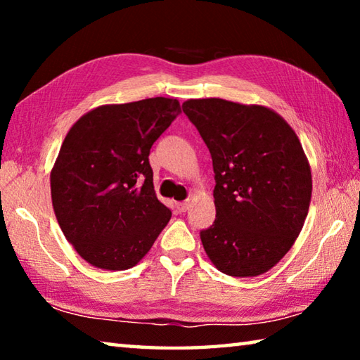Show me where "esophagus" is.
Returning <instances> with one entry per match:
<instances>
[{
    "mask_svg": "<svg viewBox=\"0 0 360 360\" xmlns=\"http://www.w3.org/2000/svg\"><path fill=\"white\" fill-rule=\"evenodd\" d=\"M176 206H178V211L179 212H186L188 210V206H191V203H188V202H179Z\"/></svg>",
    "mask_w": 360,
    "mask_h": 360,
    "instance_id": "esophagus-1",
    "label": "esophagus"
}]
</instances>
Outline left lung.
Returning a JSON list of instances; mask_svg holds the SVG:
<instances>
[{
  "instance_id": "left-lung-1",
  "label": "left lung",
  "mask_w": 360,
  "mask_h": 360,
  "mask_svg": "<svg viewBox=\"0 0 360 360\" xmlns=\"http://www.w3.org/2000/svg\"><path fill=\"white\" fill-rule=\"evenodd\" d=\"M208 146L214 168L216 221L203 248L229 276L264 275L303 229L311 168L292 127L273 109L222 98L182 103Z\"/></svg>"
}]
</instances>
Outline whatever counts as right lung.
Returning a JSON list of instances; mask_svg holds the SVG:
<instances>
[{"label": "right lung", "mask_w": 360, "mask_h": 360, "mask_svg": "<svg viewBox=\"0 0 360 360\" xmlns=\"http://www.w3.org/2000/svg\"><path fill=\"white\" fill-rule=\"evenodd\" d=\"M179 112L165 96L103 105L66 133L51 172L52 206L90 265L129 270L167 227L172 211L155 195L149 152Z\"/></svg>", "instance_id": "obj_1"}]
</instances>
